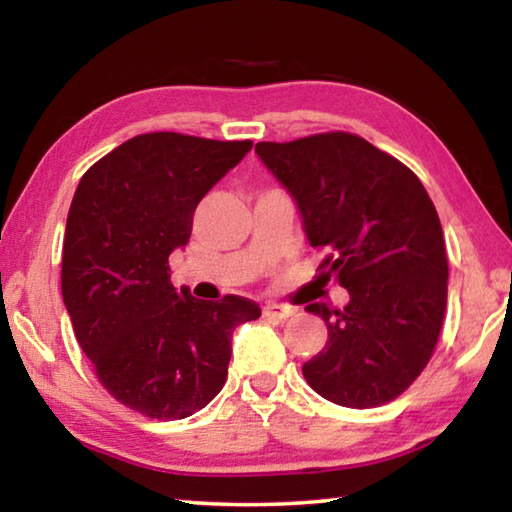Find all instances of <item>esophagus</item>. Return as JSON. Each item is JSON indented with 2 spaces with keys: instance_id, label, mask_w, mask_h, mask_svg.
<instances>
[{
  "instance_id": "esophagus-1",
  "label": "esophagus",
  "mask_w": 512,
  "mask_h": 512,
  "mask_svg": "<svg viewBox=\"0 0 512 512\" xmlns=\"http://www.w3.org/2000/svg\"><path fill=\"white\" fill-rule=\"evenodd\" d=\"M293 314H296V309L287 307V305H275V302H273V305H266L264 307V316L275 318V320H287Z\"/></svg>"
}]
</instances>
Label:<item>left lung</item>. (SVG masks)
I'll use <instances>...</instances> for the list:
<instances>
[{
	"mask_svg": "<svg viewBox=\"0 0 512 512\" xmlns=\"http://www.w3.org/2000/svg\"><path fill=\"white\" fill-rule=\"evenodd\" d=\"M296 203L302 230L350 300L311 302L327 343L302 366L325 400L372 409L395 400L427 366L447 305L445 237L418 176L350 133L255 144Z\"/></svg>",
	"mask_w": 512,
	"mask_h": 512,
	"instance_id": "left-lung-1",
	"label": "left lung"
}]
</instances>
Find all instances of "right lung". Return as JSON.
<instances>
[{
    "mask_svg": "<svg viewBox=\"0 0 512 512\" xmlns=\"http://www.w3.org/2000/svg\"><path fill=\"white\" fill-rule=\"evenodd\" d=\"M253 142L146 133L85 171L67 214L63 302L106 391L142 415L180 420L225 384L235 327L253 300H196L169 255L192 237L201 198Z\"/></svg>",
    "mask_w": 512,
    "mask_h": 512,
    "instance_id": "1",
    "label": "right lung"
}]
</instances>
